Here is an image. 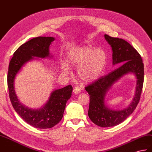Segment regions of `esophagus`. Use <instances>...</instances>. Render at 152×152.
<instances>
[{
    "label": "esophagus",
    "mask_w": 152,
    "mask_h": 152,
    "mask_svg": "<svg viewBox=\"0 0 152 152\" xmlns=\"http://www.w3.org/2000/svg\"><path fill=\"white\" fill-rule=\"evenodd\" d=\"M80 92H81V89L80 87H75L73 89V93L75 94H79Z\"/></svg>",
    "instance_id": "1"
}]
</instances>
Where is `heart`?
Listing matches in <instances>:
<instances>
[{"label": "heart", "instance_id": "1", "mask_svg": "<svg viewBox=\"0 0 152 152\" xmlns=\"http://www.w3.org/2000/svg\"><path fill=\"white\" fill-rule=\"evenodd\" d=\"M107 61L106 52L102 48L82 47L70 50L67 56L69 64L79 66L77 75L84 82H91L99 77L105 67ZM62 71L69 72L66 63L61 64Z\"/></svg>", "mask_w": 152, "mask_h": 152}]
</instances>
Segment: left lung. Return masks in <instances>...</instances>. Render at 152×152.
Here are the masks:
<instances>
[{
    "instance_id": "8db88e82",
    "label": "left lung",
    "mask_w": 152,
    "mask_h": 152,
    "mask_svg": "<svg viewBox=\"0 0 152 152\" xmlns=\"http://www.w3.org/2000/svg\"><path fill=\"white\" fill-rule=\"evenodd\" d=\"M104 37L112 48L113 64H123L85 87L90 97L89 117L94 124L103 128L121 124L134 111L140 98L144 75L142 58L131 45L122 39L112 37L107 34ZM130 72L137 77L136 94L132 103L122 110H112L104 104L105 95L113 84Z\"/></svg>"
}]
</instances>
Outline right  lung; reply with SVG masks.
Wrapping results in <instances>:
<instances>
[{"mask_svg": "<svg viewBox=\"0 0 152 152\" xmlns=\"http://www.w3.org/2000/svg\"><path fill=\"white\" fill-rule=\"evenodd\" d=\"M55 39L52 37H37L20 45L14 52L10 62L8 72V87L10 101L15 111L24 121L34 128H51L59 123L63 116L66 103L72 95V87L67 86L52 91L49 100L43 107L29 109L22 105L17 98L14 80L22 66L34 57H50L49 47Z\"/></svg>", "mask_w": 152, "mask_h": 152, "instance_id": "obj_1", "label": "right lung"}]
</instances>
